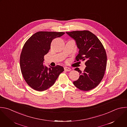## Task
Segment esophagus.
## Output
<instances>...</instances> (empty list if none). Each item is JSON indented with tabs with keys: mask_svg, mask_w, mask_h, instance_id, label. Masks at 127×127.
Listing matches in <instances>:
<instances>
[{
	"mask_svg": "<svg viewBox=\"0 0 127 127\" xmlns=\"http://www.w3.org/2000/svg\"><path fill=\"white\" fill-rule=\"evenodd\" d=\"M64 70H65V71H70L71 70V68H70L69 67H64Z\"/></svg>",
	"mask_w": 127,
	"mask_h": 127,
	"instance_id": "1",
	"label": "esophagus"
}]
</instances>
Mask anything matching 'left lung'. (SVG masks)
Returning <instances> with one entry per match:
<instances>
[{"mask_svg": "<svg viewBox=\"0 0 127 127\" xmlns=\"http://www.w3.org/2000/svg\"><path fill=\"white\" fill-rule=\"evenodd\" d=\"M66 33L75 40L79 54L74 62L85 61L86 66L84 71L78 68L75 70L80 73L74 85L82 91H89L96 87L102 81L106 69L107 54L98 37L88 30L73 31Z\"/></svg>", "mask_w": 127, "mask_h": 127, "instance_id": "8db88e82", "label": "left lung"}]
</instances>
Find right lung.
Returning <instances> with one entry per match:
<instances>
[{"instance_id":"right-lung-1","label":"right lung","mask_w":127,"mask_h":127,"mask_svg":"<svg viewBox=\"0 0 127 127\" xmlns=\"http://www.w3.org/2000/svg\"><path fill=\"white\" fill-rule=\"evenodd\" d=\"M64 34L63 32L39 31L25 43L20 57V69L25 81L34 90H47L64 71V68L59 65L48 68L43 64L44 56L50 49L52 40Z\"/></svg>"}]
</instances>
